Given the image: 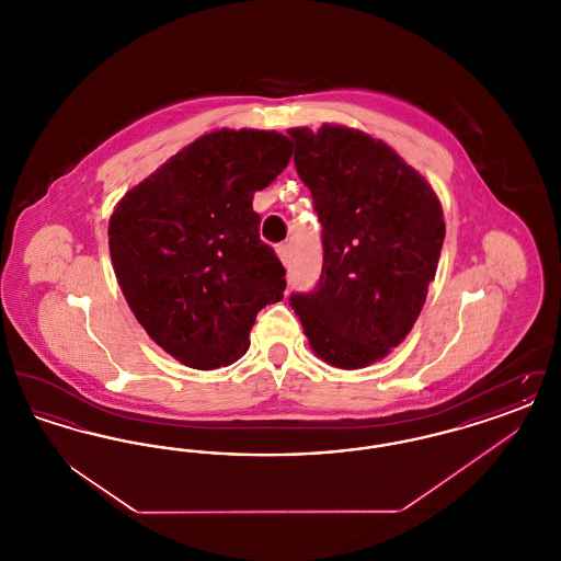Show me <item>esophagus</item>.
I'll return each mask as SVG.
<instances>
[{
  "label": "esophagus",
  "mask_w": 561,
  "mask_h": 561,
  "mask_svg": "<svg viewBox=\"0 0 561 561\" xmlns=\"http://www.w3.org/2000/svg\"><path fill=\"white\" fill-rule=\"evenodd\" d=\"M277 256H279V261L284 263V267H288V265H290V261H293V248H290L288 243L277 245Z\"/></svg>",
  "instance_id": "obj_1"
}]
</instances>
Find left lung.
I'll return each instance as SVG.
<instances>
[{
    "instance_id": "left-lung-1",
    "label": "left lung",
    "mask_w": 561,
    "mask_h": 561,
    "mask_svg": "<svg viewBox=\"0 0 561 561\" xmlns=\"http://www.w3.org/2000/svg\"><path fill=\"white\" fill-rule=\"evenodd\" d=\"M288 134L323 227L320 284L290 307L320 359L359 370L401 345L423 311L446 238L442 204L380 138L339 124Z\"/></svg>"
}]
</instances>
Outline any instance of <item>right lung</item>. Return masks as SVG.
<instances>
[{
	"label": "right lung",
	"instance_id": "right-lung-1",
	"mask_svg": "<svg viewBox=\"0 0 561 561\" xmlns=\"http://www.w3.org/2000/svg\"><path fill=\"white\" fill-rule=\"evenodd\" d=\"M290 156V138L275 130L202 134L108 218L111 263L134 318L188 368L238 362L256 313L284 298L286 268L261 241L252 199Z\"/></svg>",
	"mask_w": 561,
	"mask_h": 561
}]
</instances>
